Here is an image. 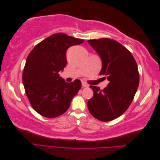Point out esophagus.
<instances>
[{"mask_svg":"<svg viewBox=\"0 0 160 160\" xmlns=\"http://www.w3.org/2000/svg\"><path fill=\"white\" fill-rule=\"evenodd\" d=\"M82 86H83V88H88V87H89V85L87 83H84V82L82 83Z\"/></svg>","mask_w":160,"mask_h":160,"instance_id":"obj_1","label":"esophagus"}]
</instances>
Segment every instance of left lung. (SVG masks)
<instances>
[{
  "label": "left lung",
  "instance_id": "8db88e82",
  "mask_svg": "<svg viewBox=\"0 0 160 160\" xmlns=\"http://www.w3.org/2000/svg\"><path fill=\"white\" fill-rule=\"evenodd\" d=\"M102 62L99 75L109 81L103 90L90 85L93 98L88 102L90 113L101 122L119 118L132 103L138 90L139 76L133 55L118 41L110 38L88 40Z\"/></svg>",
  "mask_w": 160,
  "mask_h": 160
}]
</instances>
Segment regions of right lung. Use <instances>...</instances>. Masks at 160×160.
I'll use <instances>...</instances> for the list:
<instances>
[{"label": "right lung", "instance_id": "obj_1", "mask_svg": "<svg viewBox=\"0 0 160 160\" xmlns=\"http://www.w3.org/2000/svg\"><path fill=\"white\" fill-rule=\"evenodd\" d=\"M83 41L56 33L37 44L28 55L22 83L32 108L43 117L55 118L63 114L81 89L80 80L67 83L59 72L66 67L67 49Z\"/></svg>", "mask_w": 160, "mask_h": 160}]
</instances>
